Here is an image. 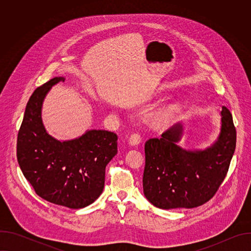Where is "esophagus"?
<instances>
[{
    "label": "esophagus",
    "instance_id": "esophagus-1",
    "mask_svg": "<svg viewBox=\"0 0 251 251\" xmlns=\"http://www.w3.org/2000/svg\"><path fill=\"white\" fill-rule=\"evenodd\" d=\"M140 142H141V135L139 133H134L129 138V144L132 146L138 145Z\"/></svg>",
    "mask_w": 251,
    "mask_h": 251
}]
</instances>
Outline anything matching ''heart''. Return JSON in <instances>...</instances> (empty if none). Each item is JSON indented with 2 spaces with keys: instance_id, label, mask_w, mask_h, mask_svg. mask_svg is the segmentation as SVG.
I'll return each mask as SVG.
<instances>
[{
  "instance_id": "1",
  "label": "heart",
  "mask_w": 251,
  "mask_h": 251,
  "mask_svg": "<svg viewBox=\"0 0 251 251\" xmlns=\"http://www.w3.org/2000/svg\"><path fill=\"white\" fill-rule=\"evenodd\" d=\"M165 119V114L164 113H160V114H158V115H156L155 117H154V122H161V121H163Z\"/></svg>"
}]
</instances>
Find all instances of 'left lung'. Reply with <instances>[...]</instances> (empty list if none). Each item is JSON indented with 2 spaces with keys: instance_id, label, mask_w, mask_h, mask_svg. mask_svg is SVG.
<instances>
[{
  "instance_id": "left-lung-1",
  "label": "left lung",
  "mask_w": 251,
  "mask_h": 251,
  "mask_svg": "<svg viewBox=\"0 0 251 251\" xmlns=\"http://www.w3.org/2000/svg\"><path fill=\"white\" fill-rule=\"evenodd\" d=\"M218 140L204 150H185L176 145L183 126L176 123L145 143L143 190L147 200L163 209L193 208L208 201L224 182L236 145L232 115L222 110Z\"/></svg>"
}]
</instances>
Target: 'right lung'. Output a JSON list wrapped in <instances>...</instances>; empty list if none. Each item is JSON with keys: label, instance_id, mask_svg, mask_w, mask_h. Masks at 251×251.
<instances>
[{"label": "right lung", "instance_id": "1", "mask_svg": "<svg viewBox=\"0 0 251 251\" xmlns=\"http://www.w3.org/2000/svg\"><path fill=\"white\" fill-rule=\"evenodd\" d=\"M54 77L33 91L18 134L17 158L34 192L44 200L69 208L89 205L101 195L105 168L117 154V135L89 130L79 138L58 141L49 135L42 121L43 101Z\"/></svg>", "mask_w": 251, "mask_h": 251}]
</instances>
